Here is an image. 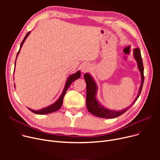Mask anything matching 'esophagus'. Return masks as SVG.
I'll list each match as a JSON object with an SVG mask.
<instances>
[{
	"instance_id": "34e87169",
	"label": "esophagus",
	"mask_w": 160,
	"mask_h": 160,
	"mask_svg": "<svg viewBox=\"0 0 160 160\" xmlns=\"http://www.w3.org/2000/svg\"><path fill=\"white\" fill-rule=\"evenodd\" d=\"M81 69H82V71L85 72H87L88 71L89 69H90V65L88 63H85L83 64L82 67H81Z\"/></svg>"
}]
</instances>
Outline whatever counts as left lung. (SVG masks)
I'll use <instances>...</instances> for the list:
<instances>
[{
	"instance_id": "8db88e82",
	"label": "left lung",
	"mask_w": 160,
	"mask_h": 160,
	"mask_svg": "<svg viewBox=\"0 0 160 160\" xmlns=\"http://www.w3.org/2000/svg\"><path fill=\"white\" fill-rule=\"evenodd\" d=\"M133 56L135 58L136 60L138 63V69L141 73V83L139 90V93L136 97V98L134 100V101L132 104L128 108L124 109L121 111H115L109 110L102 106L100 104L97 99L96 98V93L97 92V86L95 82L92 78L91 76L89 73H86L83 76L84 79L86 82V90H87V95H86V106L88 108V110L93 115L100 117V118H105V119H113L115 117H119L127 112L128 109L136 102L138 100L142 88V85H143L144 82V68H143V64H142V60L141 55V51L139 48H136L133 49Z\"/></svg>"
}]
</instances>
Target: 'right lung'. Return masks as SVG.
Returning a JSON list of instances; mask_svg holds the SVG:
<instances>
[{"instance_id": "1", "label": "right lung", "mask_w": 160, "mask_h": 160, "mask_svg": "<svg viewBox=\"0 0 160 160\" xmlns=\"http://www.w3.org/2000/svg\"><path fill=\"white\" fill-rule=\"evenodd\" d=\"M30 33V32H28L27 33V35L25 36V37H24V38L23 39L22 41L21 42V45H20L19 50V52H18V54H17L16 60H17V58H18V54H19V52H20L21 48V47H22V45H23V43H24V42L25 39H26L29 36ZM16 60H15V62H16ZM14 70H15V69H14ZM80 75H81V72H80V71H77L76 73L72 74H71V76H69V78H67V80L66 83H65V88H64V89H63V92H62V93L61 96L60 97V98H58V100H57V101H56V102H55L54 104H52V105L48 106H47V107H46V108H45L41 109V110H36H36H32V109H30V108H28L29 109V110H30L32 112L34 113H36V114H39V115L48 114V113H52V112H56V111H57V110H60V109L61 107H62V106L63 100V97H64V96H65V93H66L67 90L68 89V88H69V87L70 86V85L71 84V83H72L74 80H77L78 78H79L80 77ZM14 87H15V86H14Z\"/></svg>"}]
</instances>
